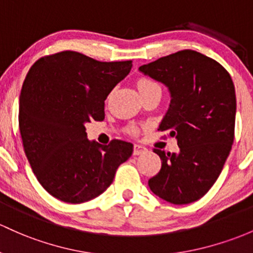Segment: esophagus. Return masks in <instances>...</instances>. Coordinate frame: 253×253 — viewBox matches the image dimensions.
<instances>
[{
  "instance_id": "obj_1",
  "label": "esophagus",
  "mask_w": 253,
  "mask_h": 253,
  "mask_svg": "<svg viewBox=\"0 0 253 253\" xmlns=\"http://www.w3.org/2000/svg\"><path fill=\"white\" fill-rule=\"evenodd\" d=\"M146 152H147V148L143 147V146L134 145V152H132V153H134V156H140V154L146 153Z\"/></svg>"
}]
</instances>
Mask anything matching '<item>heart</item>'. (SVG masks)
I'll use <instances>...</instances> for the list:
<instances>
[{
    "mask_svg": "<svg viewBox=\"0 0 253 253\" xmlns=\"http://www.w3.org/2000/svg\"><path fill=\"white\" fill-rule=\"evenodd\" d=\"M137 86H138V90L142 91V90H147L149 88H153V86H158V84H156L149 80H140L137 83Z\"/></svg>",
    "mask_w": 253,
    "mask_h": 253,
    "instance_id": "b5f03b06",
    "label": "heart"
}]
</instances>
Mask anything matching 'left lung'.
Masks as SVG:
<instances>
[{"instance_id":"8db88e82","label":"left lung","mask_w":253,"mask_h":253,"mask_svg":"<svg viewBox=\"0 0 253 253\" xmlns=\"http://www.w3.org/2000/svg\"><path fill=\"white\" fill-rule=\"evenodd\" d=\"M138 70L169 90V108L159 130L169 131L180 147L177 153L154 149L162 169L149 178V188L175 205L197 202L218 178L234 141L236 97L232 77L216 60L191 49Z\"/></svg>"}]
</instances>
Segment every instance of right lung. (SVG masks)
I'll return each instance as SVG.
<instances>
[{"instance_id": "add662e5", "label": "right lung", "mask_w": 253, "mask_h": 253, "mask_svg": "<svg viewBox=\"0 0 253 253\" xmlns=\"http://www.w3.org/2000/svg\"><path fill=\"white\" fill-rule=\"evenodd\" d=\"M131 61L102 62L77 51L44 56L31 66L19 97L24 151L43 188L81 204L102 194L134 146L86 137L85 124L105 118V100L129 75Z\"/></svg>"}]
</instances>
